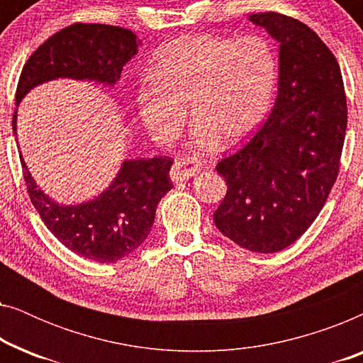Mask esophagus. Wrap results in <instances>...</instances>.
<instances>
[{"label": "esophagus", "instance_id": "34e87169", "mask_svg": "<svg viewBox=\"0 0 363 363\" xmlns=\"http://www.w3.org/2000/svg\"><path fill=\"white\" fill-rule=\"evenodd\" d=\"M198 172H200V165H198V162H195L190 157H178L170 170V177L175 183H180V182H186L188 178H191Z\"/></svg>", "mask_w": 363, "mask_h": 363}]
</instances>
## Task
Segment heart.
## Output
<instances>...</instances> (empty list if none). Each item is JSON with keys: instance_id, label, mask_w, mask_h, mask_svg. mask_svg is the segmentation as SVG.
<instances>
[{"instance_id": "heart-1", "label": "heart", "mask_w": 363, "mask_h": 363, "mask_svg": "<svg viewBox=\"0 0 363 363\" xmlns=\"http://www.w3.org/2000/svg\"><path fill=\"white\" fill-rule=\"evenodd\" d=\"M153 79L137 89L143 125L167 143L185 127L190 107L195 143L211 150L223 138L236 145L256 132L277 86V56L266 38L186 34L155 54Z\"/></svg>"}]
</instances>
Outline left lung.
<instances>
[{
    "label": "left lung",
    "instance_id": "8db88e82",
    "mask_svg": "<svg viewBox=\"0 0 363 363\" xmlns=\"http://www.w3.org/2000/svg\"><path fill=\"white\" fill-rule=\"evenodd\" d=\"M250 21L281 44L279 91L259 130L216 170L228 190L213 215L226 238L252 252H277L304 235L339 175L347 99L339 62L299 19L276 11Z\"/></svg>",
    "mask_w": 363,
    "mask_h": 363
}]
</instances>
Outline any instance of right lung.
I'll use <instances>...</instances> for the list:
<instances>
[{"instance_id":"1","label":"right lung","mask_w":363,"mask_h":363,"mask_svg":"<svg viewBox=\"0 0 363 363\" xmlns=\"http://www.w3.org/2000/svg\"><path fill=\"white\" fill-rule=\"evenodd\" d=\"M135 34L125 28L76 23L52 34L24 64L16 104L38 84L57 77L89 79L113 86L125 64L137 54ZM16 132V111L13 113ZM21 158L31 203L48 230L67 250L86 259L116 262L143 241L155 220L158 201L173 188L170 157L125 160L106 191L76 206H59L34 183Z\"/></svg>"}]
</instances>
